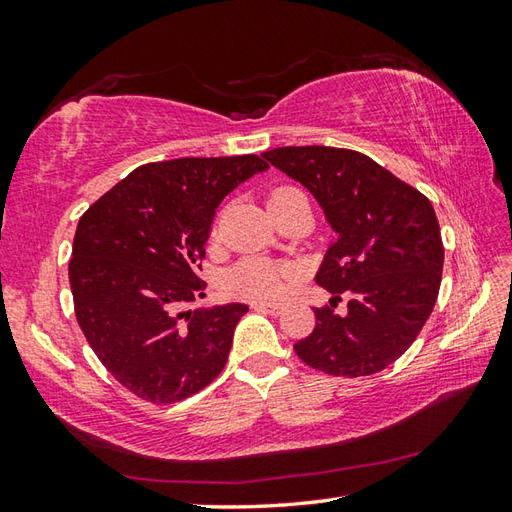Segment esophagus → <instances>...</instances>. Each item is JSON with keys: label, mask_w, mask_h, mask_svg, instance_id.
I'll use <instances>...</instances> for the list:
<instances>
[{"label": "esophagus", "mask_w": 512, "mask_h": 512, "mask_svg": "<svg viewBox=\"0 0 512 512\" xmlns=\"http://www.w3.org/2000/svg\"><path fill=\"white\" fill-rule=\"evenodd\" d=\"M250 308L257 310V312H273V314L281 312V306H275V303H264V301H255V303H250Z\"/></svg>", "instance_id": "esophagus-1"}]
</instances>
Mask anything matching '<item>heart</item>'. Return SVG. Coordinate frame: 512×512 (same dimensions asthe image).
Instances as JSON below:
<instances>
[{
  "instance_id": "b5f03b06",
  "label": "heart",
  "mask_w": 512,
  "mask_h": 512,
  "mask_svg": "<svg viewBox=\"0 0 512 512\" xmlns=\"http://www.w3.org/2000/svg\"><path fill=\"white\" fill-rule=\"evenodd\" d=\"M299 193L295 187H279L270 193L268 204ZM295 279V270L288 264H275L262 257H248L235 264L224 275V290L233 297L250 301H279L286 297L290 281Z\"/></svg>"
}]
</instances>
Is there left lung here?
<instances>
[{
    "mask_svg": "<svg viewBox=\"0 0 512 512\" xmlns=\"http://www.w3.org/2000/svg\"><path fill=\"white\" fill-rule=\"evenodd\" d=\"M262 156L317 198L339 235L317 273L332 301L314 308L297 356L330 376L380 372L409 350L438 299L444 246L429 198L361 151L308 145ZM341 294L348 310L336 313Z\"/></svg>",
    "mask_w": 512,
    "mask_h": 512,
    "instance_id": "left-lung-1",
    "label": "left lung"
}]
</instances>
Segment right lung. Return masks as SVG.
Segmentation results:
<instances>
[{
	"mask_svg": "<svg viewBox=\"0 0 512 512\" xmlns=\"http://www.w3.org/2000/svg\"><path fill=\"white\" fill-rule=\"evenodd\" d=\"M266 169L253 154L149 162L81 215L68 268L76 321L134 396L171 405L220 376L248 306L182 308L204 297L215 209Z\"/></svg>",
	"mask_w": 512,
	"mask_h": 512,
	"instance_id": "1",
	"label": "right lung"
}]
</instances>
